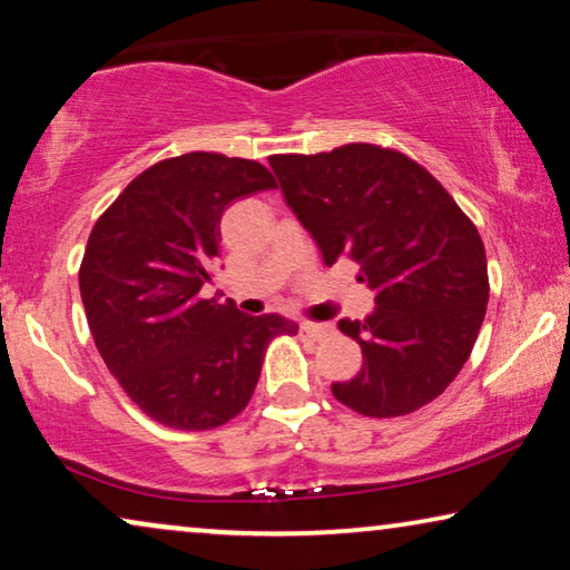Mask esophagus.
I'll list each match as a JSON object with an SVG mask.
<instances>
[{
    "mask_svg": "<svg viewBox=\"0 0 570 570\" xmlns=\"http://www.w3.org/2000/svg\"><path fill=\"white\" fill-rule=\"evenodd\" d=\"M326 332H330V326L326 324H316V322L301 324V334H306V337H311V340H322V337H326Z\"/></svg>",
    "mask_w": 570,
    "mask_h": 570,
    "instance_id": "esophagus-1",
    "label": "esophagus"
}]
</instances>
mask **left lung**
<instances>
[{
  "label": "left lung",
  "mask_w": 570,
  "mask_h": 570,
  "mask_svg": "<svg viewBox=\"0 0 570 570\" xmlns=\"http://www.w3.org/2000/svg\"><path fill=\"white\" fill-rule=\"evenodd\" d=\"M269 166L326 267L347 256L376 293L363 322L337 324L361 345L363 368L332 394L368 417L433 402L462 371L485 318L478 228L423 166L386 147L272 155Z\"/></svg>",
  "instance_id": "1"
}]
</instances>
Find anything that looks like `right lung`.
I'll use <instances>...</instances> for the list:
<instances>
[{"label":"right lung","mask_w":570,"mask_h":570,"mask_svg":"<svg viewBox=\"0 0 570 570\" xmlns=\"http://www.w3.org/2000/svg\"><path fill=\"white\" fill-rule=\"evenodd\" d=\"M275 189L262 163L186 153L155 163L98 217L80 295L108 371L145 415L176 431L228 423L252 400L267 345L298 324L202 298L230 202Z\"/></svg>","instance_id":"1"}]
</instances>
